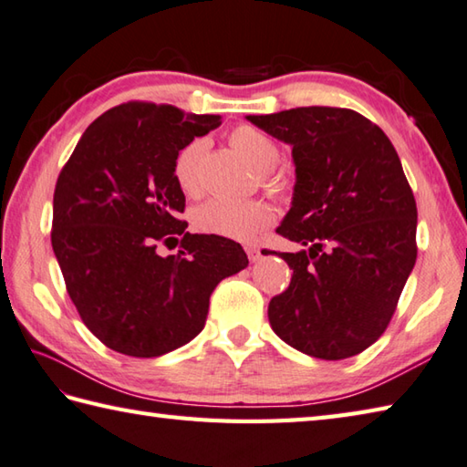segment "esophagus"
I'll return each mask as SVG.
<instances>
[{
    "label": "esophagus",
    "mask_w": 467,
    "mask_h": 467,
    "mask_svg": "<svg viewBox=\"0 0 467 467\" xmlns=\"http://www.w3.org/2000/svg\"><path fill=\"white\" fill-rule=\"evenodd\" d=\"M244 251H246V254H249V261L251 263H257L261 259V249H259V246L251 244V246H246Z\"/></svg>",
    "instance_id": "34e87169"
}]
</instances>
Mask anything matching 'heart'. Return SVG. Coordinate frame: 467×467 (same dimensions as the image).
Instances as JSON below:
<instances>
[{
  "label": "heart",
  "instance_id": "heart-1",
  "mask_svg": "<svg viewBox=\"0 0 467 467\" xmlns=\"http://www.w3.org/2000/svg\"><path fill=\"white\" fill-rule=\"evenodd\" d=\"M233 151L259 173L275 170L279 163V148L267 133L254 130L251 125H241L228 135ZM202 153V143L192 141L178 153L173 163V176L178 186L194 194L198 190V160ZM269 188L279 190L281 182L269 178ZM273 223V210L261 200H231V198H213L200 206L194 213V224L198 231L206 234L224 236L231 241L249 243Z\"/></svg>",
  "mask_w": 467,
  "mask_h": 467
}]
</instances>
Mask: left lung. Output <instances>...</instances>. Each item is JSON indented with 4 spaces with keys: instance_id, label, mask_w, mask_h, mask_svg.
<instances>
[{
    "instance_id": "left-lung-1",
    "label": "left lung",
    "mask_w": 467,
    "mask_h": 467,
    "mask_svg": "<svg viewBox=\"0 0 467 467\" xmlns=\"http://www.w3.org/2000/svg\"><path fill=\"white\" fill-rule=\"evenodd\" d=\"M246 121L291 145L296 186L277 226L297 253L269 304L291 348L322 360L360 354L387 330L417 259V204L392 143L352 109L297 107Z\"/></svg>"
}]
</instances>
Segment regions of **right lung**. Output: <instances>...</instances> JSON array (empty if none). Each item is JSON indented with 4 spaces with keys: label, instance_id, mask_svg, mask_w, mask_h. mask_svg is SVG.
Listing matches in <instances>:
<instances>
[{
    "label": "right lung",
    "instance_id": "1",
    "mask_svg": "<svg viewBox=\"0 0 467 467\" xmlns=\"http://www.w3.org/2000/svg\"><path fill=\"white\" fill-rule=\"evenodd\" d=\"M221 125V115L125 103L95 119L62 168L52 208V249L82 322L135 358L180 348L202 332L210 296L249 265L239 243L190 234L173 176L180 150ZM182 236V251L157 246Z\"/></svg>",
    "mask_w": 467,
    "mask_h": 467
}]
</instances>
